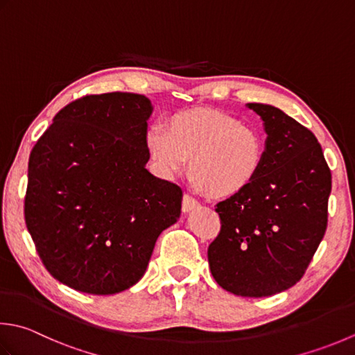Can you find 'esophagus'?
Returning <instances> with one entry per match:
<instances>
[{
    "label": "esophagus",
    "mask_w": 355,
    "mask_h": 355,
    "mask_svg": "<svg viewBox=\"0 0 355 355\" xmlns=\"http://www.w3.org/2000/svg\"><path fill=\"white\" fill-rule=\"evenodd\" d=\"M198 207V203L196 200H193L192 197H189V196H183V203H182V211H183V214H187V212H191V211H193V209H197Z\"/></svg>",
    "instance_id": "34e87169"
}]
</instances>
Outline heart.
Instances as JSON below:
<instances>
[{
  "mask_svg": "<svg viewBox=\"0 0 355 355\" xmlns=\"http://www.w3.org/2000/svg\"><path fill=\"white\" fill-rule=\"evenodd\" d=\"M146 148L159 177L171 178L189 158L191 183L212 200L240 196L254 183L265 141L257 129L217 109L193 107L172 114L166 128L152 126Z\"/></svg>",
  "mask_w": 355,
  "mask_h": 355,
  "instance_id": "b5f03b06",
  "label": "heart"
}]
</instances>
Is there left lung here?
I'll use <instances>...</instances> for the list:
<instances>
[{
	"instance_id": "8db88e82",
	"label": "left lung",
	"mask_w": 355,
	"mask_h": 355,
	"mask_svg": "<svg viewBox=\"0 0 355 355\" xmlns=\"http://www.w3.org/2000/svg\"><path fill=\"white\" fill-rule=\"evenodd\" d=\"M246 106L266 132L259 175L240 196L220 201L218 237L207 249L221 288L269 297L302 279L328 225L331 171L309 129L279 107Z\"/></svg>"
}]
</instances>
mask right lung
Segmentation results:
<instances>
[{
	"label": "right lung",
	"instance_id": "right-lung-1",
	"mask_svg": "<svg viewBox=\"0 0 355 355\" xmlns=\"http://www.w3.org/2000/svg\"><path fill=\"white\" fill-rule=\"evenodd\" d=\"M152 110L138 94L83 96L31 152L26 226L53 279L80 293L134 286L182 214V189L146 169Z\"/></svg>",
	"mask_w": 355,
	"mask_h": 355
}]
</instances>
